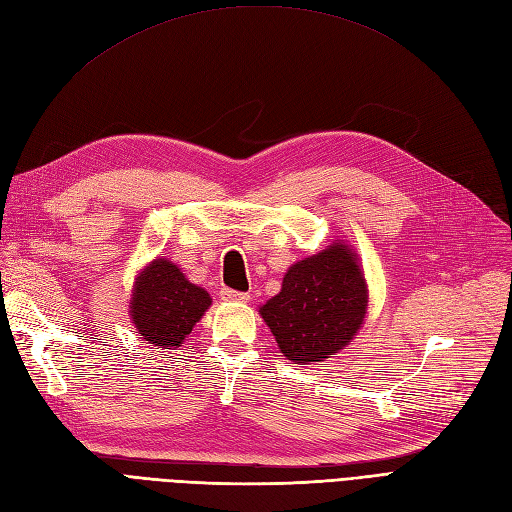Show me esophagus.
<instances>
[{
    "label": "esophagus",
    "mask_w": 512,
    "mask_h": 512,
    "mask_svg": "<svg viewBox=\"0 0 512 512\" xmlns=\"http://www.w3.org/2000/svg\"><path fill=\"white\" fill-rule=\"evenodd\" d=\"M220 294H222V299L228 301V303H247V301H250V294H247V292H237V290H230V288H224Z\"/></svg>",
    "instance_id": "34e87169"
}]
</instances>
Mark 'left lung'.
<instances>
[{
	"label": "left lung",
	"mask_w": 512,
	"mask_h": 512,
	"mask_svg": "<svg viewBox=\"0 0 512 512\" xmlns=\"http://www.w3.org/2000/svg\"><path fill=\"white\" fill-rule=\"evenodd\" d=\"M369 290L352 247L337 239L286 271L282 290L258 307L288 361L309 365L344 350L367 316Z\"/></svg>",
	"instance_id": "1"
}]
</instances>
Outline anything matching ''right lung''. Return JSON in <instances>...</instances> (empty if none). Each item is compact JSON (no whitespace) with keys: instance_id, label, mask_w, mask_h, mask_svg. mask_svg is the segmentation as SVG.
<instances>
[{"instance_id":"obj_1","label":"right lung","mask_w":512,"mask_h":512,"mask_svg":"<svg viewBox=\"0 0 512 512\" xmlns=\"http://www.w3.org/2000/svg\"><path fill=\"white\" fill-rule=\"evenodd\" d=\"M209 307V292L192 284L173 260L153 258L134 277L130 318L147 344L179 348Z\"/></svg>"}]
</instances>
